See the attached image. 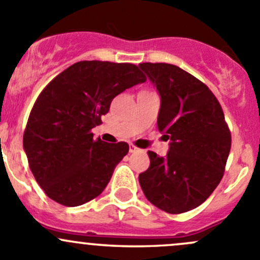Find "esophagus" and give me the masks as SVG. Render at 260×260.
<instances>
[{
    "label": "esophagus",
    "mask_w": 260,
    "mask_h": 260,
    "mask_svg": "<svg viewBox=\"0 0 260 260\" xmlns=\"http://www.w3.org/2000/svg\"><path fill=\"white\" fill-rule=\"evenodd\" d=\"M129 151H130V152H136V151H140V149H139L138 146H135V145H133V144H131Z\"/></svg>",
    "instance_id": "obj_1"
}]
</instances>
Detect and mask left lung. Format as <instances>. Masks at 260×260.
I'll return each mask as SVG.
<instances>
[{
    "label": "left lung",
    "instance_id": "8db88e82",
    "mask_svg": "<svg viewBox=\"0 0 260 260\" xmlns=\"http://www.w3.org/2000/svg\"><path fill=\"white\" fill-rule=\"evenodd\" d=\"M140 69L161 98L157 129L171 140L167 156L148 151L150 167L139 175L146 199L169 214L199 207L225 170L232 135L209 87L175 65L144 62Z\"/></svg>",
    "mask_w": 260,
    "mask_h": 260
}]
</instances>
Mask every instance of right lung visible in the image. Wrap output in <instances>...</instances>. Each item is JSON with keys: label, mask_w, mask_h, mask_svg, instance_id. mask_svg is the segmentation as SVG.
I'll list each match as a JSON object with an SVG mask.
<instances>
[{"label": "right lung", "mask_w": 260, "mask_h": 260, "mask_svg": "<svg viewBox=\"0 0 260 260\" xmlns=\"http://www.w3.org/2000/svg\"><path fill=\"white\" fill-rule=\"evenodd\" d=\"M146 77L134 63L80 61L41 91L23 133L35 179L50 199L77 207L99 197L129 151L124 141L93 140L111 101Z\"/></svg>", "instance_id": "add662e5"}]
</instances>
